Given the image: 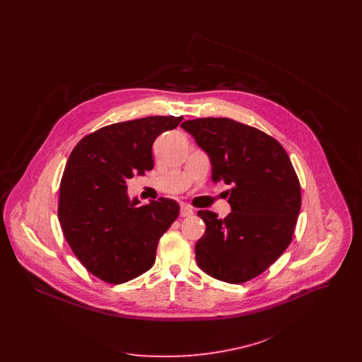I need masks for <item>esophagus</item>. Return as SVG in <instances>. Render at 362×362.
Returning a JSON list of instances; mask_svg holds the SVG:
<instances>
[{"label": "esophagus", "mask_w": 362, "mask_h": 362, "mask_svg": "<svg viewBox=\"0 0 362 362\" xmlns=\"http://www.w3.org/2000/svg\"><path fill=\"white\" fill-rule=\"evenodd\" d=\"M194 214L192 209L189 206H183L180 209V217H191Z\"/></svg>", "instance_id": "obj_1"}]
</instances>
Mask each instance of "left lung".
Returning a JSON list of instances; mask_svg holds the SVG:
<instances>
[{
	"mask_svg": "<svg viewBox=\"0 0 362 362\" xmlns=\"http://www.w3.org/2000/svg\"><path fill=\"white\" fill-rule=\"evenodd\" d=\"M211 161V180L224 182L232 211L218 218L199 210L206 230L195 244L198 267L228 284L267 270L288 248L301 207L292 161L276 138L229 118L182 123Z\"/></svg>",
	"mask_w": 362,
	"mask_h": 362,
	"instance_id": "left-lung-1",
	"label": "left lung"
}]
</instances>
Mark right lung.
<instances>
[{
  "mask_svg": "<svg viewBox=\"0 0 362 362\" xmlns=\"http://www.w3.org/2000/svg\"><path fill=\"white\" fill-rule=\"evenodd\" d=\"M183 117H146L104 126L71 151L59 185L58 220L86 270L108 284L148 272L160 238L179 216L176 201L161 198L139 206L126 180L153 168L156 138Z\"/></svg>",
  "mask_w": 362,
  "mask_h": 362,
  "instance_id": "right-lung-1",
  "label": "right lung"
}]
</instances>
